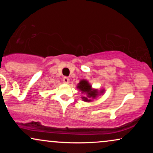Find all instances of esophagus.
Returning a JSON list of instances; mask_svg holds the SVG:
<instances>
[{
    "mask_svg": "<svg viewBox=\"0 0 153 153\" xmlns=\"http://www.w3.org/2000/svg\"><path fill=\"white\" fill-rule=\"evenodd\" d=\"M63 82L65 84H68L70 82V79L69 78H68V77H65L64 78H63Z\"/></svg>",
    "mask_w": 153,
    "mask_h": 153,
    "instance_id": "esophagus-1",
    "label": "esophagus"
}]
</instances>
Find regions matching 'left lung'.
<instances>
[{
	"label": "left lung",
	"instance_id": "1",
	"mask_svg": "<svg viewBox=\"0 0 153 153\" xmlns=\"http://www.w3.org/2000/svg\"><path fill=\"white\" fill-rule=\"evenodd\" d=\"M77 88L81 91L82 94L86 96H82L81 99L85 102H92L93 100L96 99L99 96L103 95L105 92V89H101L99 91L96 88H93L90 82L85 79L80 80L79 83L77 85Z\"/></svg>",
	"mask_w": 153,
	"mask_h": 153
}]
</instances>
